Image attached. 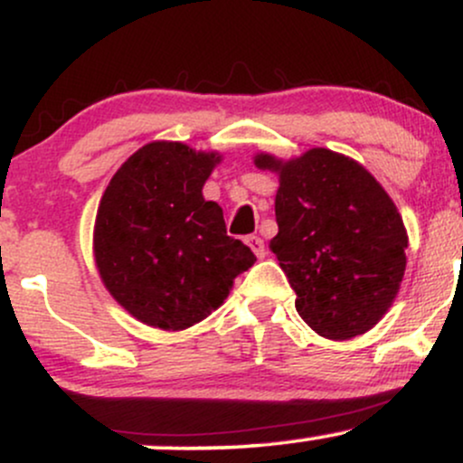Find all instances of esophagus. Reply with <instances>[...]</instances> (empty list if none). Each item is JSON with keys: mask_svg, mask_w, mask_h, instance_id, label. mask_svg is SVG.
Masks as SVG:
<instances>
[{"mask_svg": "<svg viewBox=\"0 0 463 463\" xmlns=\"http://www.w3.org/2000/svg\"><path fill=\"white\" fill-rule=\"evenodd\" d=\"M248 246L254 254H257V259H263L265 254H268V250H265V243H263L261 237H257V235L248 237Z\"/></svg>", "mask_w": 463, "mask_h": 463, "instance_id": "1", "label": "esophagus"}]
</instances>
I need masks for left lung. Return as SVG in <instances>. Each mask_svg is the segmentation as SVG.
Masks as SVG:
<instances>
[{"label":"left lung","mask_w":463,"mask_h":463,"mask_svg":"<svg viewBox=\"0 0 463 463\" xmlns=\"http://www.w3.org/2000/svg\"><path fill=\"white\" fill-rule=\"evenodd\" d=\"M279 176V235L269 250L296 291V311L320 337L368 333L394 305L407 268V228L364 165L326 147L294 158L254 154Z\"/></svg>","instance_id":"8db88e82"}]
</instances>
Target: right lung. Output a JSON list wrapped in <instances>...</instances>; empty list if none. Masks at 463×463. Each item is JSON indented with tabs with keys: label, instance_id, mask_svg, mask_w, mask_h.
<instances>
[{
	"label": "right lung",
	"instance_id": "right-lung-1",
	"mask_svg": "<svg viewBox=\"0 0 463 463\" xmlns=\"http://www.w3.org/2000/svg\"><path fill=\"white\" fill-rule=\"evenodd\" d=\"M222 154L152 141L110 178L93 226V259L109 294L135 320L184 331L224 305L257 257L226 235L224 211L202 187Z\"/></svg>",
	"mask_w": 463,
	"mask_h": 463
}]
</instances>
